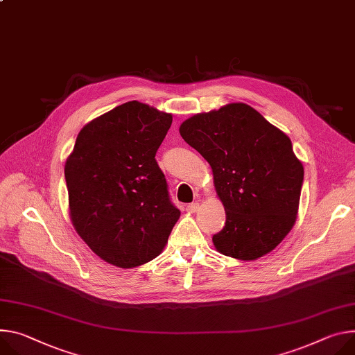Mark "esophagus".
I'll return each mask as SVG.
<instances>
[{"label": "esophagus", "instance_id": "34e87169", "mask_svg": "<svg viewBox=\"0 0 355 355\" xmlns=\"http://www.w3.org/2000/svg\"><path fill=\"white\" fill-rule=\"evenodd\" d=\"M198 208H200V204L198 202H191V204H188L187 207H185V209L188 211V212H197L198 211Z\"/></svg>", "mask_w": 355, "mask_h": 355}]
</instances>
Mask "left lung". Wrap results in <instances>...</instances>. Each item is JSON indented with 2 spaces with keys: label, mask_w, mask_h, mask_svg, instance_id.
<instances>
[{
  "label": "left lung",
  "mask_w": 355,
  "mask_h": 355,
  "mask_svg": "<svg viewBox=\"0 0 355 355\" xmlns=\"http://www.w3.org/2000/svg\"><path fill=\"white\" fill-rule=\"evenodd\" d=\"M180 135L209 163L227 212L218 252L254 261L273 250L293 228L304 178L290 139L245 103L192 116Z\"/></svg>",
  "instance_id": "obj_1"
}]
</instances>
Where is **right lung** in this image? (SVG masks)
I'll return each mask as SVG.
<instances>
[{"mask_svg":"<svg viewBox=\"0 0 355 355\" xmlns=\"http://www.w3.org/2000/svg\"><path fill=\"white\" fill-rule=\"evenodd\" d=\"M173 116L127 102L87 123L65 164L73 227L107 263L128 269L166 246L180 218L155 161Z\"/></svg>","mask_w":355,"mask_h":355,"instance_id":"right-lung-1","label":"right lung"}]
</instances>
